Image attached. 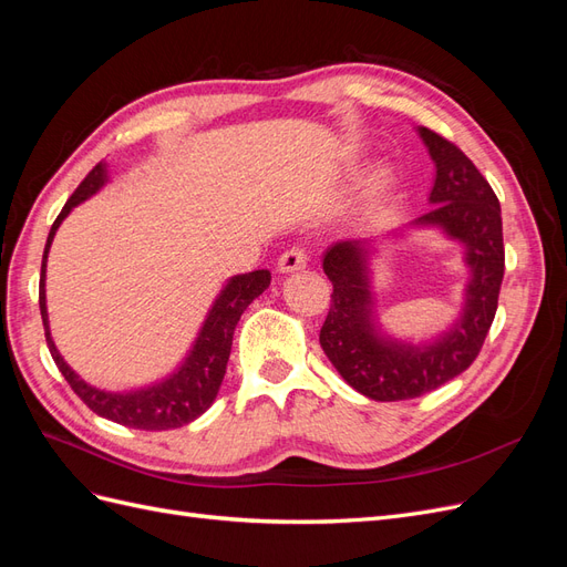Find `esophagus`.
I'll return each instance as SVG.
<instances>
[{
    "mask_svg": "<svg viewBox=\"0 0 567 567\" xmlns=\"http://www.w3.org/2000/svg\"><path fill=\"white\" fill-rule=\"evenodd\" d=\"M307 265V250L300 246H293L281 252L279 257V269L281 271H298Z\"/></svg>",
    "mask_w": 567,
    "mask_h": 567,
    "instance_id": "34e87169",
    "label": "esophagus"
}]
</instances>
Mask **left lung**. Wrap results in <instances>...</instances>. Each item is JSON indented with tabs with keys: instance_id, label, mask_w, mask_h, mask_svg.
Listing matches in <instances>:
<instances>
[{
	"instance_id": "left-lung-1",
	"label": "left lung",
	"mask_w": 567,
	"mask_h": 567,
	"mask_svg": "<svg viewBox=\"0 0 567 567\" xmlns=\"http://www.w3.org/2000/svg\"><path fill=\"white\" fill-rule=\"evenodd\" d=\"M419 132L437 167L431 192L435 205L419 217V225H437L458 238L466 246L473 279L466 307L452 329L431 346L411 348L385 340L373 329L362 246L342 241L323 252V271L333 284V293L319 342L342 379L375 402L421 398L466 371L483 350L504 279L499 198L456 144L427 127Z\"/></svg>"
}]
</instances>
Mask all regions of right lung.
<instances>
[{"instance_id":"obj_1","label":"right lung","mask_w":567,"mask_h":567,"mask_svg":"<svg viewBox=\"0 0 567 567\" xmlns=\"http://www.w3.org/2000/svg\"><path fill=\"white\" fill-rule=\"evenodd\" d=\"M104 182H106L104 165H96L92 173L80 182L73 196L65 200L63 210L59 213L54 225H51L44 255H42V277H40V312L44 323L47 348L51 352V359L56 362L59 371L63 373V379L68 381V385L73 388V392L94 411V414L115 421L120 425L136 427V431H169V427H182L186 423H192L194 419H198L203 411H208V406L215 402L221 379H225L227 373L236 323L241 319L246 307L257 296L265 293V288L271 281V274L269 269H255L229 279L225 290H221L219 298L215 300L208 319H205L192 354L186 357L182 369L169 375L167 381L146 390L123 392V394L104 392L87 385L71 367L63 362L54 340H51L49 323H47L44 267H47L49 246L54 241V234L61 221L65 219V215L71 213L78 203L96 194L99 188L104 186Z\"/></svg>"}]
</instances>
